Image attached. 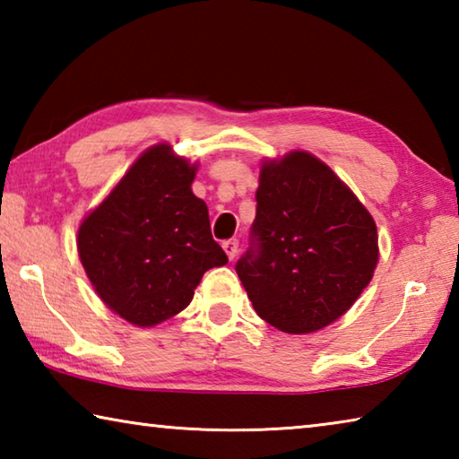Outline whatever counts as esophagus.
I'll return each instance as SVG.
<instances>
[{
  "instance_id": "esophagus-1",
  "label": "esophagus",
  "mask_w": 459,
  "mask_h": 459,
  "mask_svg": "<svg viewBox=\"0 0 459 459\" xmlns=\"http://www.w3.org/2000/svg\"><path fill=\"white\" fill-rule=\"evenodd\" d=\"M222 248H224V253H227V257L232 261L237 257V253H238V240L237 238H229V240H224L222 243Z\"/></svg>"
}]
</instances>
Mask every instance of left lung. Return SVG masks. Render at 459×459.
<instances>
[{"label":"left lung","instance_id":"left-lung-1","mask_svg":"<svg viewBox=\"0 0 459 459\" xmlns=\"http://www.w3.org/2000/svg\"><path fill=\"white\" fill-rule=\"evenodd\" d=\"M255 198V247L235 267L255 312L285 333L336 322L375 275L372 214L330 166L304 150L263 160Z\"/></svg>","mask_w":459,"mask_h":459}]
</instances>
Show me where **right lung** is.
<instances>
[{
  "label": "right lung",
  "instance_id": "add662e5",
  "mask_svg": "<svg viewBox=\"0 0 459 459\" xmlns=\"http://www.w3.org/2000/svg\"><path fill=\"white\" fill-rule=\"evenodd\" d=\"M196 172L169 143L147 147L79 227V257L100 301L139 328L180 314L202 275L229 263L192 192Z\"/></svg>",
  "mask_w": 459,
  "mask_h": 459
}]
</instances>
